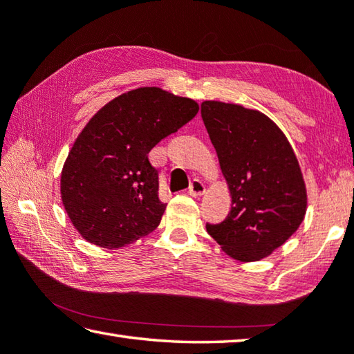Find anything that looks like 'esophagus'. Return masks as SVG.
I'll use <instances>...</instances> for the list:
<instances>
[{
	"mask_svg": "<svg viewBox=\"0 0 354 354\" xmlns=\"http://www.w3.org/2000/svg\"><path fill=\"white\" fill-rule=\"evenodd\" d=\"M189 193H190L192 196H201V195H204V193H205V185H204V183L201 181V179H193V181L190 183Z\"/></svg>",
	"mask_w": 354,
	"mask_h": 354,
	"instance_id": "34e87169",
	"label": "esophagus"
}]
</instances>
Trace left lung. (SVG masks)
Returning <instances> with one entry per match:
<instances>
[{"label":"left lung","mask_w":354,"mask_h":354,"mask_svg":"<svg viewBox=\"0 0 354 354\" xmlns=\"http://www.w3.org/2000/svg\"><path fill=\"white\" fill-rule=\"evenodd\" d=\"M201 116L232 195L228 216L207 232L233 259L267 258L299 228L307 209L292 145L258 110L204 101Z\"/></svg>","instance_id":"1"}]
</instances>
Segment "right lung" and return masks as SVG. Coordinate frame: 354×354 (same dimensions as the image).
Here are the masks:
<instances>
[{
    "mask_svg": "<svg viewBox=\"0 0 354 354\" xmlns=\"http://www.w3.org/2000/svg\"><path fill=\"white\" fill-rule=\"evenodd\" d=\"M198 110L190 98L140 87L106 104L87 122L61 173L62 204L82 238L113 250L155 230L165 204L149 151Z\"/></svg>",
    "mask_w": 354,
    "mask_h": 354,
    "instance_id": "right-lung-1",
    "label": "right lung"
}]
</instances>
